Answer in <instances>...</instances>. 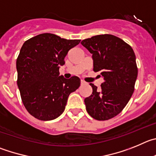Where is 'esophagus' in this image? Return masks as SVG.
I'll return each instance as SVG.
<instances>
[{"label": "esophagus", "mask_w": 156, "mask_h": 156, "mask_svg": "<svg viewBox=\"0 0 156 156\" xmlns=\"http://www.w3.org/2000/svg\"><path fill=\"white\" fill-rule=\"evenodd\" d=\"M81 85H85V84H86V82L85 81H83V80H81Z\"/></svg>", "instance_id": "34e87169"}]
</instances>
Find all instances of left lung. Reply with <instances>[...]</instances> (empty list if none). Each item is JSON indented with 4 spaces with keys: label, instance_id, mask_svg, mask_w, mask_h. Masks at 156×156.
I'll list each match as a JSON object with an SVG mask.
<instances>
[{
    "label": "left lung",
    "instance_id": "left-lung-1",
    "mask_svg": "<svg viewBox=\"0 0 156 156\" xmlns=\"http://www.w3.org/2000/svg\"><path fill=\"white\" fill-rule=\"evenodd\" d=\"M81 44L92 54L94 71H101L104 80L100 90L90 83L92 93L85 99L87 112L98 120L113 118L125 107L134 92L137 77L134 50L109 34L85 39Z\"/></svg>",
    "mask_w": 156,
    "mask_h": 156
}]
</instances>
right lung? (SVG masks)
<instances>
[{
  "label": "right lung",
  "instance_id": "right-lung-1",
  "mask_svg": "<svg viewBox=\"0 0 156 156\" xmlns=\"http://www.w3.org/2000/svg\"><path fill=\"white\" fill-rule=\"evenodd\" d=\"M79 40L43 33L24 43L16 61L18 87L24 106L41 120H51L64 111L68 98L80 86L77 76L66 79L59 73L64 58Z\"/></svg>",
  "mask_w": 156,
  "mask_h": 156
}]
</instances>
